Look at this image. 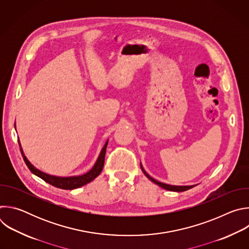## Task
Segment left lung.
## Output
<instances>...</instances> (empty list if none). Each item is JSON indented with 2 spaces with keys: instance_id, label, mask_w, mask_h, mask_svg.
Masks as SVG:
<instances>
[{
  "instance_id": "1",
  "label": "left lung",
  "mask_w": 249,
  "mask_h": 249,
  "mask_svg": "<svg viewBox=\"0 0 249 249\" xmlns=\"http://www.w3.org/2000/svg\"><path fill=\"white\" fill-rule=\"evenodd\" d=\"M141 168H142V170H143V172L145 173V175L148 177V178H149L151 181H153L154 183L158 184L159 186H160L161 188H163V189H165V190H169V191H176V192H182V191H186V190H188V189H191V188H193V187L195 186V185H190V186H175V185L165 184V183L160 182V181H158V180L154 179L153 177H151V176H150V175L145 171V169L143 168V166H142V164H141Z\"/></svg>"
}]
</instances>
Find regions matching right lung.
<instances>
[{
  "mask_svg": "<svg viewBox=\"0 0 249 249\" xmlns=\"http://www.w3.org/2000/svg\"><path fill=\"white\" fill-rule=\"evenodd\" d=\"M108 141L106 142L104 147L102 148L99 157L96 160V162L94 163L93 167L87 173L83 174V175H79V176H70V177H60V176H54V175H49L47 173H44L42 171H40L39 169H37L36 167H34L29 160L26 159V157L23 154V151L20 147V143H19V147H20V152L23 158L24 162L26 163L27 167L29 168V170L35 174L36 176L40 177L41 179H43L45 182L57 187V188H61V189H65V190H72V189H76L79 187H82L88 183H89L90 181H92L94 178L100 174L102 168H103V164H104V159H105V153H106V147H107Z\"/></svg>",
  "mask_w": 249,
  "mask_h": 249,
  "instance_id": "1",
  "label": "right lung"
}]
</instances>
